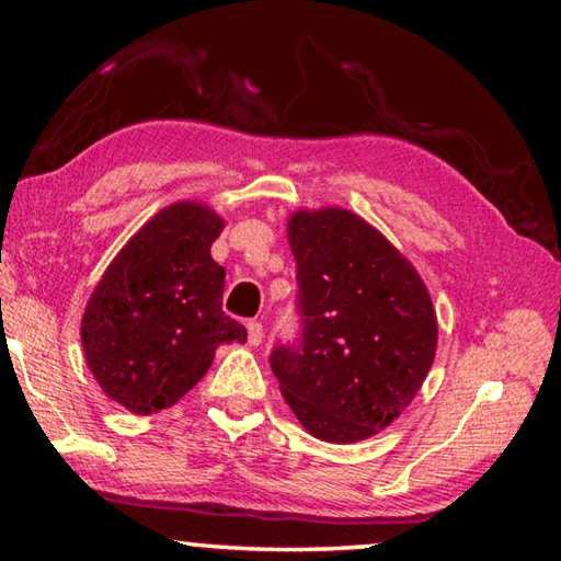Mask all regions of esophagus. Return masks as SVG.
Instances as JSON below:
<instances>
[{
  "label": "esophagus",
  "instance_id": "esophagus-1",
  "mask_svg": "<svg viewBox=\"0 0 561 561\" xmlns=\"http://www.w3.org/2000/svg\"><path fill=\"white\" fill-rule=\"evenodd\" d=\"M264 339V329L260 321H247V341H250V346H260Z\"/></svg>",
  "mask_w": 561,
  "mask_h": 561
}]
</instances>
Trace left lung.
<instances>
[{
	"label": "left lung",
	"mask_w": 561,
	"mask_h": 561,
	"mask_svg": "<svg viewBox=\"0 0 561 561\" xmlns=\"http://www.w3.org/2000/svg\"><path fill=\"white\" fill-rule=\"evenodd\" d=\"M299 339L270 366L314 438H371L405 411L428 376L438 321L431 294L386 237L339 207L289 220Z\"/></svg>",
	"instance_id": "left-lung-1"
}]
</instances>
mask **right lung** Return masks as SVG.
<instances>
[{
  "label": "right lung",
  "instance_id": "add662e5",
  "mask_svg": "<svg viewBox=\"0 0 561 561\" xmlns=\"http://www.w3.org/2000/svg\"><path fill=\"white\" fill-rule=\"evenodd\" d=\"M222 220L175 203L130 237L93 289L81 321L91 374L136 415L178 403L210 368L215 351L247 341L222 311L225 267L210 247Z\"/></svg>",
  "mask_w": 561,
  "mask_h": 561
}]
</instances>
